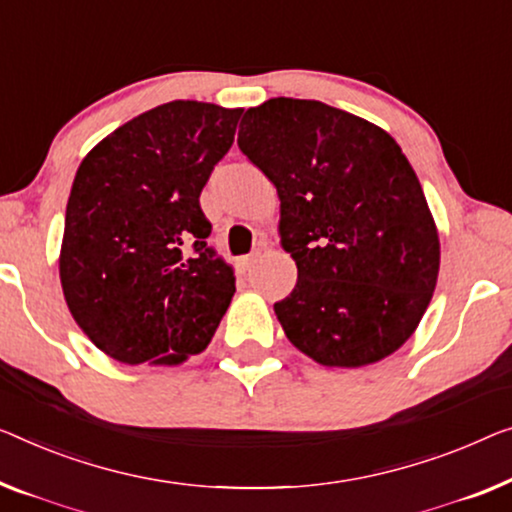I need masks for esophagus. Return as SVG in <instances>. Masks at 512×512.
I'll list each match as a JSON object with an SVG mask.
<instances>
[{
	"mask_svg": "<svg viewBox=\"0 0 512 512\" xmlns=\"http://www.w3.org/2000/svg\"><path fill=\"white\" fill-rule=\"evenodd\" d=\"M255 262H257V253L246 255V257H239V259H236V271H239V273H248L250 269H253Z\"/></svg>",
	"mask_w": 512,
	"mask_h": 512,
	"instance_id": "obj_1",
	"label": "esophagus"
}]
</instances>
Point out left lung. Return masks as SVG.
I'll use <instances>...</instances> for the list:
<instances>
[{
	"label": "left lung",
	"mask_w": 512,
	"mask_h": 512,
	"mask_svg": "<svg viewBox=\"0 0 512 512\" xmlns=\"http://www.w3.org/2000/svg\"><path fill=\"white\" fill-rule=\"evenodd\" d=\"M239 149L276 186L299 269L273 305L289 342L329 368L400 349L439 276L437 225L400 144L356 114L280 96L243 114Z\"/></svg>",
	"instance_id": "obj_1"
}]
</instances>
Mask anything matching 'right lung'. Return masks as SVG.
<instances>
[{"label": "right lung", "instance_id": "obj_1", "mask_svg": "<svg viewBox=\"0 0 512 512\" xmlns=\"http://www.w3.org/2000/svg\"><path fill=\"white\" fill-rule=\"evenodd\" d=\"M243 110L172 101L89 151L66 204L59 278L68 310L114 361L177 365L200 354L234 296L207 246L200 193Z\"/></svg>", "mask_w": 512, "mask_h": 512}]
</instances>
